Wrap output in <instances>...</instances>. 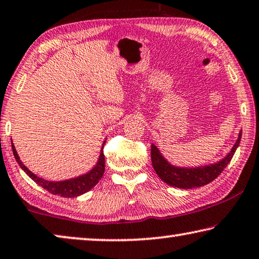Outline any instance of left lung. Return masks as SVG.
<instances>
[{
  "instance_id": "obj_1",
  "label": "left lung",
  "mask_w": 259,
  "mask_h": 259,
  "mask_svg": "<svg viewBox=\"0 0 259 259\" xmlns=\"http://www.w3.org/2000/svg\"><path fill=\"white\" fill-rule=\"evenodd\" d=\"M242 133L238 134V139L235 145L230 150V153L225 158H222L220 162L215 164H210L207 166H201V168H176L171 165L170 163L164 160L161 153L158 152L156 146L152 145V163L155 171L158 175L163 182L175 188L180 189H193L204 186L208 183L213 182L220 175L224 169L228 165V163L232 161V158L235 154L238 145H240Z\"/></svg>"
}]
</instances>
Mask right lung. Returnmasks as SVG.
Instances as JSON below:
<instances>
[{
    "label": "right lung",
    "mask_w": 259,
    "mask_h": 259,
    "mask_svg": "<svg viewBox=\"0 0 259 259\" xmlns=\"http://www.w3.org/2000/svg\"><path fill=\"white\" fill-rule=\"evenodd\" d=\"M11 147H13V153L16 158V161L19 164V166L25 171L27 176L32 178V181L37 183L38 185H40L41 188L49 191L50 193H53L55 196H60L65 198H74L77 196H81V194L88 192L89 190L94 188L97 183L101 181V178L104 175L105 170V156L104 153H103V148L101 152V156L98 158V162L95 168L90 171V172L83 175V176H79L77 178H74V180L69 181H62V182H49L42 180V178H39L35 176L34 174L31 172V171L26 168L25 165L23 164L22 161L19 160L18 154L16 152L14 143H11Z\"/></svg>",
    "instance_id": "obj_1"
}]
</instances>
